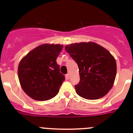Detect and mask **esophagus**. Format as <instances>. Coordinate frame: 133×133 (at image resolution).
I'll return each mask as SVG.
<instances>
[{
    "mask_svg": "<svg viewBox=\"0 0 133 133\" xmlns=\"http://www.w3.org/2000/svg\"><path fill=\"white\" fill-rule=\"evenodd\" d=\"M65 78H66L67 80H69V79L70 78V75H69V73H68V74H67L66 75H65Z\"/></svg>",
    "mask_w": 133,
    "mask_h": 133,
    "instance_id": "esophagus-1",
    "label": "esophagus"
}]
</instances>
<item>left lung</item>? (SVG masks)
Instances as JSON below:
<instances>
[{"mask_svg": "<svg viewBox=\"0 0 133 133\" xmlns=\"http://www.w3.org/2000/svg\"><path fill=\"white\" fill-rule=\"evenodd\" d=\"M65 49L78 66L80 80L75 85L76 93L88 100L105 96L112 88L116 75V62L112 55L92 42L71 44Z\"/></svg>", "mask_w": 133, "mask_h": 133, "instance_id": "1", "label": "left lung"}]
</instances>
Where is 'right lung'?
<instances>
[{
  "instance_id": "obj_1",
  "label": "right lung",
  "mask_w": 133,
  "mask_h": 133,
  "mask_svg": "<svg viewBox=\"0 0 133 133\" xmlns=\"http://www.w3.org/2000/svg\"><path fill=\"white\" fill-rule=\"evenodd\" d=\"M63 49L60 44H42L21 60L18 76L25 93L34 100L44 101L58 94L65 76L57 58Z\"/></svg>"
}]
</instances>
